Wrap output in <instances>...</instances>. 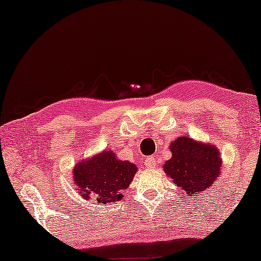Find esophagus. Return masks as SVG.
<instances>
[{
  "label": "esophagus",
  "instance_id": "34e87169",
  "mask_svg": "<svg viewBox=\"0 0 261 261\" xmlns=\"http://www.w3.org/2000/svg\"><path fill=\"white\" fill-rule=\"evenodd\" d=\"M145 165H146V167H148V169H153V167H155L156 162H155L154 156L153 155L147 156V158L145 159Z\"/></svg>",
  "mask_w": 261,
  "mask_h": 261
}]
</instances>
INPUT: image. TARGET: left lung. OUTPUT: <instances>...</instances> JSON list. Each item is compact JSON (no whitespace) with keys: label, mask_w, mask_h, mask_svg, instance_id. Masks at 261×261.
Here are the masks:
<instances>
[{"label":"left lung","mask_w":261,"mask_h":261,"mask_svg":"<svg viewBox=\"0 0 261 261\" xmlns=\"http://www.w3.org/2000/svg\"><path fill=\"white\" fill-rule=\"evenodd\" d=\"M170 151L164 172L187 196L204 194L221 176L222 158L215 145L181 135L171 142Z\"/></svg>","instance_id":"1"}]
</instances>
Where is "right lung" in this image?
I'll use <instances>...</instances> for the list:
<instances>
[{
    "label": "right lung",
    "instance_id": "obj_1",
    "mask_svg": "<svg viewBox=\"0 0 261 261\" xmlns=\"http://www.w3.org/2000/svg\"><path fill=\"white\" fill-rule=\"evenodd\" d=\"M138 167L128 160H120L112 149L102 151L91 158L80 160L73 167L72 178L82 197L95 196L97 202L114 203L122 199Z\"/></svg>",
    "mask_w": 261,
    "mask_h": 261
}]
</instances>
